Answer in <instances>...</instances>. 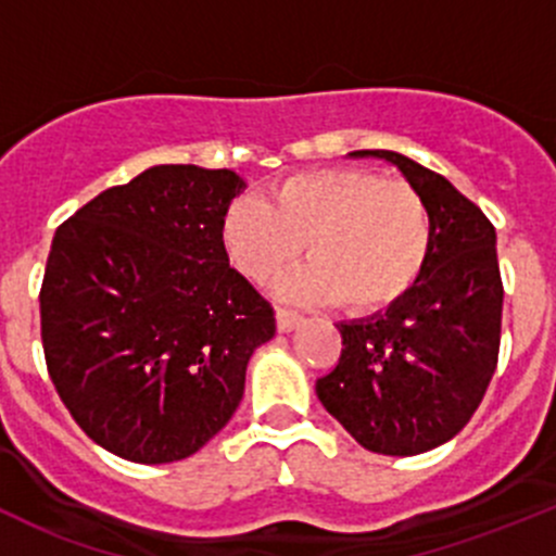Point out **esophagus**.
<instances>
[{
  "label": "esophagus",
  "instance_id": "34e87169",
  "mask_svg": "<svg viewBox=\"0 0 556 556\" xmlns=\"http://www.w3.org/2000/svg\"><path fill=\"white\" fill-rule=\"evenodd\" d=\"M301 314L295 309H285V306H277V328L279 330H293L301 325Z\"/></svg>",
  "mask_w": 556,
  "mask_h": 556
}]
</instances>
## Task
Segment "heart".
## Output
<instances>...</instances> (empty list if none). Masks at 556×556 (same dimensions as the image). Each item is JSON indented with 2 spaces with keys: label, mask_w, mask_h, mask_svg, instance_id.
Segmentation results:
<instances>
[{
  "label": "heart",
  "mask_w": 556,
  "mask_h": 556,
  "mask_svg": "<svg viewBox=\"0 0 556 556\" xmlns=\"http://www.w3.org/2000/svg\"><path fill=\"white\" fill-rule=\"evenodd\" d=\"M220 244L252 282L277 279L290 299L339 295L352 312H384L412 293L433 252V217L422 193L366 169H317L282 179L266 204L233 199L220 215Z\"/></svg>",
  "instance_id": "heart-1"
}]
</instances>
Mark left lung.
Wrapping results in <instances>:
<instances>
[{
	"mask_svg": "<svg viewBox=\"0 0 556 556\" xmlns=\"http://www.w3.org/2000/svg\"><path fill=\"white\" fill-rule=\"evenodd\" d=\"M355 155L390 161L422 193L433 252L406 299L339 325L344 350L333 371L317 379V397L368 452L408 457L454 439L497 368L503 279L495 226L439 172L392 150Z\"/></svg>",
	"mask_w": 556,
	"mask_h": 556,
	"instance_id": "8db88e82",
	"label": "left lung"
}]
</instances>
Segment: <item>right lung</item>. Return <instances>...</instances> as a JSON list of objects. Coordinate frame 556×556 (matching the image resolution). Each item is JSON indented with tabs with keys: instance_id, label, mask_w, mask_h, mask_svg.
<instances>
[{
	"instance_id": "add662e5",
	"label": "right lung",
	"mask_w": 556,
	"mask_h": 556,
	"mask_svg": "<svg viewBox=\"0 0 556 556\" xmlns=\"http://www.w3.org/2000/svg\"><path fill=\"white\" fill-rule=\"evenodd\" d=\"M231 169L153 166L59 226L39 288L48 374L83 433L144 465L220 433L274 306L231 268L220 215Z\"/></svg>"
}]
</instances>
